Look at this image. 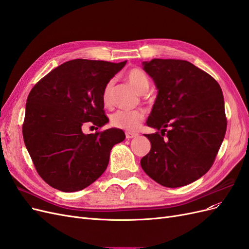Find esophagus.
Instances as JSON below:
<instances>
[{
  "label": "esophagus",
  "mask_w": 249,
  "mask_h": 249,
  "mask_svg": "<svg viewBox=\"0 0 249 249\" xmlns=\"http://www.w3.org/2000/svg\"><path fill=\"white\" fill-rule=\"evenodd\" d=\"M137 136H138V133H136V132H129V131L125 132V138L126 139H132V138H135Z\"/></svg>",
  "instance_id": "obj_1"
}]
</instances>
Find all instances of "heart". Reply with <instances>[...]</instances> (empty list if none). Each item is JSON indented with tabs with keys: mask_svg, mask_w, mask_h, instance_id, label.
I'll list each match as a JSON object with an SVG mask.
<instances>
[{
	"mask_svg": "<svg viewBox=\"0 0 249 249\" xmlns=\"http://www.w3.org/2000/svg\"><path fill=\"white\" fill-rule=\"evenodd\" d=\"M127 81L131 83V85L137 90L139 93L146 92L149 88V78L147 73L142 71L139 67H134L126 73ZM113 87V80H110L106 83V85L103 88L102 92V101L105 106H110L111 92ZM144 119V113L140 110H132V111H124L120 110L113 113L111 116V124L117 129L125 130L129 132L136 131L141 124L142 120Z\"/></svg>",
	"mask_w": 249,
	"mask_h": 249,
	"instance_id": "obj_1",
	"label": "heart"
}]
</instances>
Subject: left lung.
<instances>
[{"label":"left lung","mask_w":249,"mask_h":249,"mask_svg":"<svg viewBox=\"0 0 249 249\" xmlns=\"http://www.w3.org/2000/svg\"><path fill=\"white\" fill-rule=\"evenodd\" d=\"M143 65L159 92L146 122L158 132L145 135L152 148L141 167L162 186L188 185L212 167L227 132L222 90L185 60L153 59Z\"/></svg>","instance_id":"8db88e82"}]
</instances>
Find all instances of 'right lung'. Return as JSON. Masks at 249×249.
Listing matches in <instances>:
<instances>
[{
  "mask_svg": "<svg viewBox=\"0 0 249 249\" xmlns=\"http://www.w3.org/2000/svg\"><path fill=\"white\" fill-rule=\"evenodd\" d=\"M126 61L74 59L50 71L30 91L22 136L40 178L63 192L84 189L106 170L110 152L124 140L122 130L84 134L109 122L103 88Z\"/></svg>",
  "mask_w": 249,
  "mask_h": 249,
  "instance_id": "1",
  "label": "right lung"
}]
</instances>
